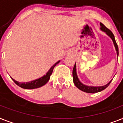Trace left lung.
I'll list each match as a JSON object with an SVG mask.
<instances>
[{
    "label": "left lung",
    "mask_w": 123,
    "mask_h": 123,
    "mask_svg": "<svg viewBox=\"0 0 123 123\" xmlns=\"http://www.w3.org/2000/svg\"><path fill=\"white\" fill-rule=\"evenodd\" d=\"M100 30H101L102 31H104V32L112 39V42H113L114 43V47H115L116 50L117 55L118 56V46H117V45L116 43V42L114 35L113 33H112L111 31L105 26L102 23H100ZM73 78L74 83L75 86L78 88V89L83 91V92H84L90 93H94L99 92H101V91L104 90L105 89V88L109 85V84L111 83L112 80H111L107 84L105 85L104 86H92L85 85H83V83H81V82L79 80L78 78L77 74H76V63L75 64H74L73 69Z\"/></svg>",
    "instance_id": "8db88e82"
}]
</instances>
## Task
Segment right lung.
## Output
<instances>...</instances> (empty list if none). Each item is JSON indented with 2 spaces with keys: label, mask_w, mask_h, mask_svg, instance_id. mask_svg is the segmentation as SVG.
I'll return each mask as SVG.
<instances>
[{
  "label": "right lung",
  "mask_w": 123,
  "mask_h": 123,
  "mask_svg": "<svg viewBox=\"0 0 123 123\" xmlns=\"http://www.w3.org/2000/svg\"><path fill=\"white\" fill-rule=\"evenodd\" d=\"M60 62V61H57L56 63L54 65H53L52 67H51V68L50 69L49 71L45 75H44L43 76H42L40 78H38L37 80H35L31 81H30V82H26V83H20L19 81H17L11 78L12 80L14 81V82L18 85L20 87L23 88H25V89H34V88H40L42 86L45 85L48 82V81L49 80L50 78V75L52 73L53 69L54 68V67L56 66L57 64Z\"/></svg>",
  "instance_id": "obj_1"
}]
</instances>
